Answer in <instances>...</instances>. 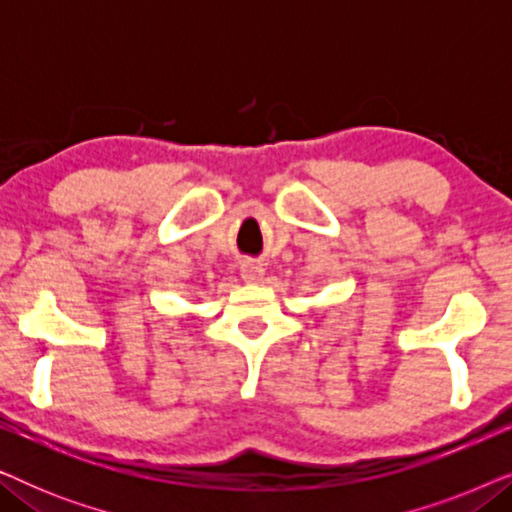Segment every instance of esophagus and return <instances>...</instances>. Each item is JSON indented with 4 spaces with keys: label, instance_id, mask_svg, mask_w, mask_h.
I'll return each instance as SVG.
<instances>
[{
    "label": "esophagus",
    "instance_id": "esophagus-1",
    "mask_svg": "<svg viewBox=\"0 0 512 512\" xmlns=\"http://www.w3.org/2000/svg\"><path fill=\"white\" fill-rule=\"evenodd\" d=\"M240 275H242L244 282L258 284V282H261V279H263L265 270L261 268V263H256V261H244V263L240 265Z\"/></svg>",
    "mask_w": 512,
    "mask_h": 512
}]
</instances>
